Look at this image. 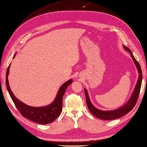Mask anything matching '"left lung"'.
Here are the masks:
<instances>
[{"instance_id": "8db88e82", "label": "left lung", "mask_w": 147, "mask_h": 147, "mask_svg": "<svg viewBox=\"0 0 147 147\" xmlns=\"http://www.w3.org/2000/svg\"><path fill=\"white\" fill-rule=\"evenodd\" d=\"M123 47L124 49L130 53L131 58H133V60L134 63V64L136 65L138 69V71L139 74L138 80H137L135 88H134L133 93L131 94L130 98L129 99V100L127 101V103H125L122 107L118 108V109L112 110H107V111H105V110H101L100 109H98L97 108H96L92 104L90 100V98L89 97L88 91H87L86 89H84L86 103L89 111L91 112L92 115H94L95 117H96L97 118L100 119L101 120L110 121V120H113L120 118L122 116L125 115L129 112H130L131 110H133L134 107L135 106V105L137 102L138 98L139 96L140 88L141 86H142V69H141L140 64L138 63V62L136 61L135 58L134 57L131 51L125 46H123Z\"/></svg>"}]
</instances>
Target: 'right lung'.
Here are the masks:
<instances>
[{
    "label": "right lung",
    "instance_id": "1",
    "mask_svg": "<svg viewBox=\"0 0 147 147\" xmlns=\"http://www.w3.org/2000/svg\"><path fill=\"white\" fill-rule=\"evenodd\" d=\"M16 56V54L14 55L13 58ZM10 65L7 68L5 77V84L7 89L9 93L10 96L16 107L18 110L24 117L34 121L39 124H47L53 122L60 115L62 110L63 96L65 94L66 89L72 82V79L68 80L63 84L57 92L56 96L53 102L45 107H34L28 106L25 103L22 102L20 100L16 98L13 92L11 91L8 82V76L9 72Z\"/></svg>",
    "mask_w": 147,
    "mask_h": 147
}]
</instances>
